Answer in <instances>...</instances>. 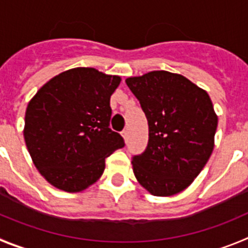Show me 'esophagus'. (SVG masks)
I'll return each instance as SVG.
<instances>
[{"label":"esophagus","mask_w":248,"mask_h":248,"mask_svg":"<svg viewBox=\"0 0 248 248\" xmlns=\"http://www.w3.org/2000/svg\"><path fill=\"white\" fill-rule=\"evenodd\" d=\"M121 136L124 138V140H128V131H127V129H124L121 132Z\"/></svg>","instance_id":"1"}]
</instances>
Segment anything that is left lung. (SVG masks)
<instances>
[{"instance_id":"left-lung-1","label":"left lung","mask_w":248,"mask_h":248,"mask_svg":"<svg viewBox=\"0 0 248 248\" xmlns=\"http://www.w3.org/2000/svg\"><path fill=\"white\" fill-rule=\"evenodd\" d=\"M148 121L143 153L133 155L135 177L155 196L188 188L214 149L217 116L207 93L184 78L155 70L126 79Z\"/></svg>"}]
</instances>
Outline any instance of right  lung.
<instances>
[{
	"label": "right lung",
	"mask_w": 248,
	"mask_h": 248,
	"mask_svg": "<svg viewBox=\"0 0 248 248\" xmlns=\"http://www.w3.org/2000/svg\"><path fill=\"white\" fill-rule=\"evenodd\" d=\"M121 78L75 68L44 84L27 106L24 140L35 168L55 188L78 193L96 182L105 158L124 146L110 128V97Z\"/></svg>",
	"instance_id": "obj_1"
}]
</instances>
